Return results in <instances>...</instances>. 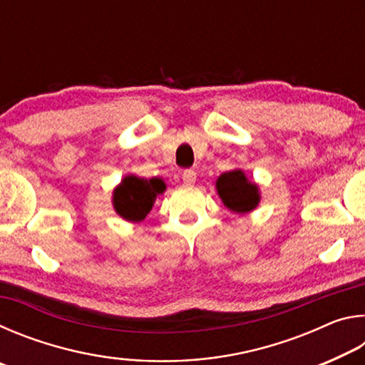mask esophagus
Instances as JSON below:
<instances>
[{"instance_id": "obj_1", "label": "esophagus", "mask_w": 365, "mask_h": 365, "mask_svg": "<svg viewBox=\"0 0 365 365\" xmlns=\"http://www.w3.org/2000/svg\"><path fill=\"white\" fill-rule=\"evenodd\" d=\"M182 178H183V183L187 185H193L196 182V172L191 170V169H187L182 172Z\"/></svg>"}]
</instances>
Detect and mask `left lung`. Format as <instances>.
<instances>
[{
	"mask_svg": "<svg viewBox=\"0 0 365 365\" xmlns=\"http://www.w3.org/2000/svg\"><path fill=\"white\" fill-rule=\"evenodd\" d=\"M215 188L224 205L232 212L246 214L256 209L261 195L255 182H250L243 170L235 169L230 172H224L215 182Z\"/></svg>",
	"mask_w": 365,
	"mask_h": 365,
	"instance_id": "left-lung-1",
	"label": "left lung"
}]
</instances>
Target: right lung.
<instances>
[{"label":"right lung","instance_id":"add662e5","mask_svg":"<svg viewBox=\"0 0 365 365\" xmlns=\"http://www.w3.org/2000/svg\"><path fill=\"white\" fill-rule=\"evenodd\" d=\"M163 178L153 177L150 180L137 175H127L117 185L113 193L115 212L128 222H141L156 201V196L164 193Z\"/></svg>","mask_w":365,"mask_h":365}]
</instances>
